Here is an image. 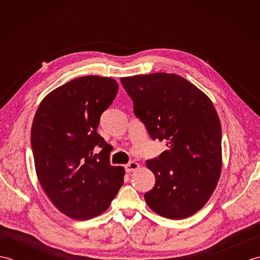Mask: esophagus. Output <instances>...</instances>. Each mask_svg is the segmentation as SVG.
Wrapping results in <instances>:
<instances>
[{"mask_svg":"<svg viewBox=\"0 0 260 260\" xmlns=\"http://www.w3.org/2000/svg\"><path fill=\"white\" fill-rule=\"evenodd\" d=\"M140 168V164L139 163H136V162H129V163H127L126 165H125V171L127 173H129V172H133V171H135V170H137Z\"/></svg>","mask_w":260,"mask_h":260,"instance_id":"obj_1","label":"esophagus"}]
</instances>
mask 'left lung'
I'll list each match as a JSON object with an SVG mask.
<instances>
[{
  "label": "left lung",
  "mask_w": 260,
  "mask_h": 260,
  "mask_svg": "<svg viewBox=\"0 0 260 260\" xmlns=\"http://www.w3.org/2000/svg\"><path fill=\"white\" fill-rule=\"evenodd\" d=\"M152 140L168 150L146 167L155 185L144 194L162 217L179 220L198 212L213 193L221 174V124L212 102L190 81L156 73L120 78Z\"/></svg>",
  "instance_id": "left-lung-1"
}]
</instances>
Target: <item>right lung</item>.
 Here are the masks:
<instances>
[{
  "label": "right lung",
  "instance_id": "1",
  "mask_svg": "<svg viewBox=\"0 0 260 260\" xmlns=\"http://www.w3.org/2000/svg\"><path fill=\"white\" fill-rule=\"evenodd\" d=\"M117 91L113 78L80 77L48 93L33 118L31 147L39 182L69 218L97 217L123 185L125 170L110 165L109 145L97 133ZM96 147L102 148L98 154Z\"/></svg>",
  "mask_w": 260,
  "mask_h": 260
}]
</instances>
